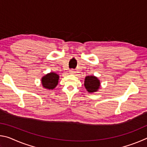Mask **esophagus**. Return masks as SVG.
<instances>
[{
    "label": "esophagus",
    "instance_id": "34e87169",
    "mask_svg": "<svg viewBox=\"0 0 147 147\" xmlns=\"http://www.w3.org/2000/svg\"><path fill=\"white\" fill-rule=\"evenodd\" d=\"M69 73L71 74H75L76 73V71L74 70V69H71L70 71H69Z\"/></svg>",
    "mask_w": 147,
    "mask_h": 147
}]
</instances>
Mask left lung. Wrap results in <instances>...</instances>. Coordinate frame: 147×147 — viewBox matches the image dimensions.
I'll return each instance as SVG.
<instances>
[{
	"instance_id": "1",
	"label": "left lung",
	"mask_w": 147,
	"mask_h": 147,
	"mask_svg": "<svg viewBox=\"0 0 147 147\" xmlns=\"http://www.w3.org/2000/svg\"><path fill=\"white\" fill-rule=\"evenodd\" d=\"M100 80L94 76H88L85 78L84 86L89 93H94L100 88Z\"/></svg>"
}]
</instances>
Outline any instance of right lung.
Listing matches in <instances>:
<instances>
[{"instance_id":"add662e5","label":"right lung","mask_w":147,"mask_h":147,"mask_svg":"<svg viewBox=\"0 0 147 147\" xmlns=\"http://www.w3.org/2000/svg\"><path fill=\"white\" fill-rule=\"evenodd\" d=\"M59 75L55 73L47 74L46 75L42 77L41 83L43 87L48 89H53L56 87L58 84Z\"/></svg>"}]
</instances>
